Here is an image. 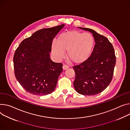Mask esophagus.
I'll list each match as a JSON object with an SVG mask.
<instances>
[{
  "mask_svg": "<svg viewBox=\"0 0 130 130\" xmlns=\"http://www.w3.org/2000/svg\"><path fill=\"white\" fill-rule=\"evenodd\" d=\"M68 66H67V65H64L63 66V70H66V69H68Z\"/></svg>",
  "mask_w": 130,
  "mask_h": 130,
  "instance_id": "1",
  "label": "esophagus"
}]
</instances>
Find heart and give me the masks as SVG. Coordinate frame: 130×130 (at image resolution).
<instances>
[{
	"mask_svg": "<svg viewBox=\"0 0 130 130\" xmlns=\"http://www.w3.org/2000/svg\"><path fill=\"white\" fill-rule=\"evenodd\" d=\"M95 39L92 35L73 30L62 33L57 41L54 40L51 44V51L57 61L63 59L65 52L67 57L75 64L87 61L91 57L95 46Z\"/></svg>",
	"mask_w": 130,
	"mask_h": 130,
	"instance_id": "obj_1",
	"label": "heart"
}]
</instances>
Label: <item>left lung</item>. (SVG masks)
Listing matches in <instances>:
<instances>
[{"mask_svg": "<svg viewBox=\"0 0 130 130\" xmlns=\"http://www.w3.org/2000/svg\"><path fill=\"white\" fill-rule=\"evenodd\" d=\"M80 28L91 32L95 44L88 60L73 67L76 74L74 86L82 95H96L103 92L112 80L116 64L115 51L106 37L92 29Z\"/></svg>", "mask_w": 130, "mask_h": 130, "instance_id": "left-lung-1", "label": "left lung"}]
</instances>
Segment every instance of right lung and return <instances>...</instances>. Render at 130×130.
Here are the masks:
<instances>
[{"label": "right lung", "instance_id": "add662e5", "mask_svg": "<svg viewBox=\"0 0 130 130\" xmlns=\"http://www.w3.org/2000/svg\"><path fill=\"white\" fill-rule=\"evenodd\" d=\"M65 26L43 28L23 40L17 49L13 64L16 79L27 92L46 95L54 90L62 64L50 57L53 38Z\"/></svg>", "mask_w": 130, "mask_h": 130}]
</instances>
